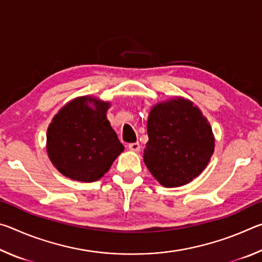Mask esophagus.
<instances>
[{"label": "esophagus", "mask_w": 262, "mask_h": 262, "mask_svg": "<svg viewBox=\"0 0 262 262\" xmlns=\"http://www.w3.org/2000/svg\"><path fill=\"white\" fill-rule=\"evenodd\" d=\"M128 149H129L130 151L137 152V151H140L141 145H140L139 142H134V143H129V144H128Z\"/></svg>", "instance_id": "esophagus-1"}]
</instances>
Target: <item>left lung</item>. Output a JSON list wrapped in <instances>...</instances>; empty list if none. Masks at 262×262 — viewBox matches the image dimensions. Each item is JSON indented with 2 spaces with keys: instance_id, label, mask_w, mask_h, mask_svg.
I'll return each instance as SVG.
<instances>
[{
  "instance_id": "1",
  "label": "left lung",
  "mask_w": 262,
  "mask_h": 262,
  "mask_svg": "<svg viewBox=\"0 0 262 262\" xmlns=\"http://www.w3.org/2000/svg\"><path fill=\"white\" fill-rule=\"evenodd\" d=\"M143 161L164 187H180L205 170L215 149L209 121L193 101L174 97L149 112Z\"/></svg>"
}]
</instances>
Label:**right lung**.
<instances>
[{"label": "right lung", "mask_w": 262, "mask_h": 262, "mask_svg": "<svg viewBox=\"0 0 262 262\" xmlns=\"http://www.w3.org/2000/svg\"><path fill=\"white\" fill-rule=\"evenodd\" d=\"M110 101L77 97L59 110L47 129L46 150L60 173L73 180H99L125 147L111 127Z\"/></svg>", "instance_id": "right-lung-1"}]
</instances>
